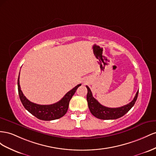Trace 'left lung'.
Returning a JSON list of instances; mask_svg holds the SVG:
<instances>
[{
  "instance_id": "1",
  "label": "left lung",
  "mask_w": 156,
  "mask_h": 156,
  "mask_svg": "<svg viewBox=\"0 0 156 156\" xmlns=\"http://www.w3.org/2000/svg\"><path fill=\"white\" fill-rule=\"evenodd\" d=\"M87 101L88 107L90 108L91 113L97 118L101 119H115L122 117L129 110L137 99L139 90L136 92L133 100L129 104L118 108H108L101 105L94 97H93L91 90L87 86Z\"/></svg>"
}]
</instances>
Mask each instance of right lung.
<instances>
[{
    "label": "right lung",
    "instance_id": "obj_1",
    "mask_svg": "<svg viewBox=\"0 0 156 156\" xmlns=\"http://www.w3.org/2000/svg\"><path fill=\"white\" fill-rule=\"evenodd\" d=\"M80 86L81 83H80L74 87L70 91L66 93L65 95L56 103L49 105H41L32 103L27 99L21 90L20 85V74L18 79H17L19 95L25 108L38 119L44 120V121H51V120L57 119L63 117L67 112L71 98L74 95L78 87Z\"/></svg>",
    "mask_w": 156,
    "mask_h": 156
}]
</instances>
